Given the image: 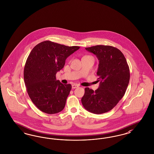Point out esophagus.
Segmentation results:
<instances>
[{
	"label": "esophagus",
	"instance_id": "esophagus-1",
	"mask_svg": "<svg viewBox=\"0 0 154 154\" xmlns=\"http://www.w3.org/2000/svg\"><path fill=\"white\" fill-rule=\"evenodd\" d=\"M72 87V89H75V88H78V87H79V85H77V84H73Z\"/></svg>",
	"mask_w": 154,
	"mask_h": 154
}]
</instances>
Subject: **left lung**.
I'll use <instances>...</instances> for the list:
<instances>
[{
    "label": "left lung",
    "mask_w": 154,
    "mask_h": 154,
    "mask_svg": "<svg viewBox=\"0 0 154 154\" xmlns=\"http://www.w3.org/2000/svg\"><path fill=\"white\" fill-rule=\"evenodd\" d=\"M85 49L99 60L100 85L95 91L85 88L81 102L87 111L104 113L112 109L124 96L129 84V66L122 51L115 47L96 45Z\"/></svg>",
    "instance_id": "obj_1"
}]
</instances>
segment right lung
I'll use <instances>...</instances> for the list:
<instances>
[{"label":"right lung","mask_w":154,"mask_h":154,"mask_svg":"<svg viewBox=\"0 0 154 154\" xmlns=\"http://www.w3.org/2000/svg\"><path fill=\"white\" fill-rule=\"evenodd\" d=\"M79 49L45 41L31 50L25 63L24 81L30 98L39 110L54 114L63 109L72 85L62 84L55 75L68 57Z\"/></svg>","instance_id":"obj_1"}]
</instances>
